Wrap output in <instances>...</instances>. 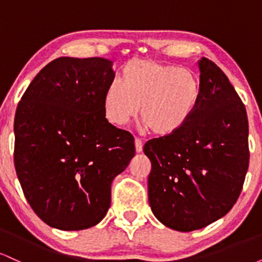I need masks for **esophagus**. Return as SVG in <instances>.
Here are the masks:
<instances>
[{
	"mask_svg": "<svg viewBox=\"0 0 262 262\" xmlns=\"http://www.w3.org/2000/svg\"><path fill=\"white\" fill-rule=\"evenodd\" d=\"M134 144H135V150H137V152L143 151V141H141V139H139V138H135Z\"/></svg>",
	"mask_w": 262,
	"mask_h": 262,
	"instance_id": "1",
	"label": "esophagus"
}]
</instances>
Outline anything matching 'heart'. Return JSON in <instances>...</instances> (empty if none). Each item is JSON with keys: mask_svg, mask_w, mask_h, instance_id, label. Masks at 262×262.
Wrapping results in <instances>:
<instances>
[{"mask_svg": "<svg viewBox=\"0 0 262 262\" xmlns=\"http://www.w3.org/2000/svg\"><path fill=\"white\" fill-rule=\"evenodd\" d=\"M200 100L201 82L192 70L152 59H134L123 68L121 83L107 87L103 108L112 124L124 125L140 106L143 128L164 137L189 121Z\"/></svg>", "mask_w": 262, "mask_h": 262, "instance_id": "heart-1", "label": "heart"}]
</instances>
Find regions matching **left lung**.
Here are the masks:
<instances>
[{
	"label": "left lung",
	"instance_id": "8db88e82",
	"mask_svg": "<svg viewBox=\"0 0 262 262\" xmlns=\"http://www.w3.org/2000/svg\"><path fill=\"white\" fill-rule=\"evenodd\" d=\"M201 100L176 133L150 139L149 203L162 224L201 229L233 208L249 167V123L235 89L217 65L200 60Z\"/></svg>",
	"mask_w": 262,
	"mask_h": 262
}]
</instances>
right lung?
<instances>
[{
	"label": "right lung",
	"instance_id": "obj_1",
	"mask_svg": "<svg viewBox=\"0 0 262 262\" xmlns=\"http://www.w3.org/2000/svg\"><path fill=\"white\" fill-rule=\"evenodd\" d=\"M112 61L58 58L23 93L14 117V167L29 206L60 230L100 223L111 185L135 155L134 138L107 121Z\"/></svg>",
	"mask_w": 262,
	"mask_h": 262
}]
</instances>
